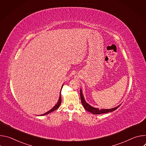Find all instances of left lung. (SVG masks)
I'll list each match as a JSON object with an SVG mask.
<instances>
[{
    "label": "left lung",
    "instance_id": "left-lung-1",
    "mask_svg": "<svg viewBox=\"0 0 146 146\" xmlns=\"http://www.w3.org/2000/svg\"><path fill=\"white\" fill-rule=\"evenodd\" d=\"M80 98H81V103H82L83 107L84 108V109L87 111H89V112H90V113H91L94 114H103V113H109V112H112V111L115 110L121 105H118V106H117L115 108L110 109H98V108H94V107L91 106V105H90L89 104L87 103L86 102V101L85 100L84 97V96H83V94L82 93L81 89H80Z\"/></svg>",
    "mask_w": 146,
    "mask_h": 146
}]
</instances>
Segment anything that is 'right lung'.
Listing matches in <instances>:
<instances>
[{
    "instance_id": "add662e5",
    "label": "right lung",
    "mask_w": 146,
    "mask_h": 146,
    "mask_svg": "<svg viewBox=\"0 0 146 146\" xmlns=\"http://www.w3.org/2000/svg\"><path fill=\"white\" fill-rule=\"evenodd\" d=\"M63 86H64V84L62 85V87H63ZM62 88H61V90H62ZM61 91H60V95H59V100H58V102H57V103L56 104V105L54 106V108H52L50 110H49L48 111H47V112H46V113H44V114H41V115H46V114H49V113H51V112H52V111H55V110H56L57 109H58L59 108V107L60 106V104H61V101H62V100H61Z\"/></svg>"
}]
</instances>
